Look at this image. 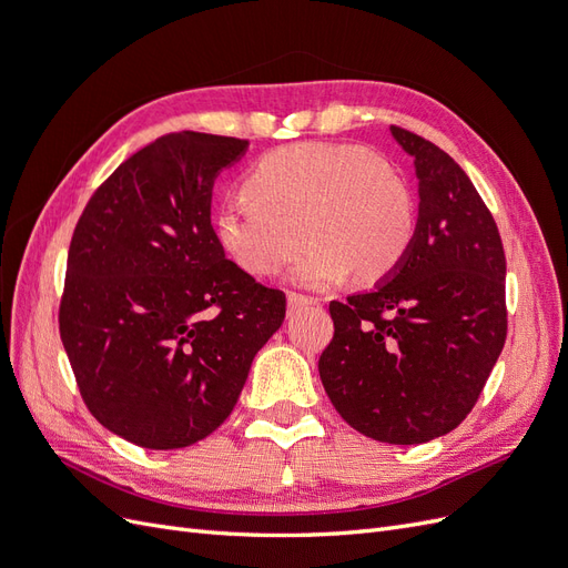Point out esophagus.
<instances>
[{"label":"esophagus","instance_id":"esophagus-1","mask_svg":"<svg viewBox=\"0 0 568 568\" xmlns=\"http://www.w3.org/2000/svg\"><path fill=\"white\" fill-rule=\"evenodd\" d=\"M286 305H288V315H294V313H298L301 307H305V305H317V298L303 296V294H296V291H291V294L286 296Z\"/></svg>","mask_w":568,"mask_h":568}]
</instances>
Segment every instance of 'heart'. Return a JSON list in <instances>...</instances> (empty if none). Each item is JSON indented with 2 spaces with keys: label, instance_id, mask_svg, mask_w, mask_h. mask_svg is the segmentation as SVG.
<instances>
[{
  "label": "heart",
  "instance_id": "heart-1",
  "mask_svg": "<svg viewBox=\"0 0 568 568\" xmlns=\"http://www.w3.org/2000/svg\"><path fill=\"white\" fill-rule=\"evenodd\" d=\"M244 194L215 213L217 242L253 277H274L311 244L294 282L326 288L379 282L415 242L417 203L390 161L355 144H294L267 153Z\"/></svg>",
  "mask_w": 568,
  "mask_h": 568
}]
</instances>
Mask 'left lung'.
<instances>
[{
  "label": "left lung",
  "instance_id": "8db88e82",
  "mask_svg": "<svg viewBox=\"0 0 568 568\" xmlns=\"http://www.w3.org/2000/svg\"><path fill=\"white\" fill-rule=\"evenodd\" d=\"M419 178L405 261L367 294L332 301L320 379L355 432L393 445L450 434L476 405L507 338L505 248L467 173L390 125Z\"/></svg>",
  "mask_w": 568,
  "mask_h": 568
}]
</instances>
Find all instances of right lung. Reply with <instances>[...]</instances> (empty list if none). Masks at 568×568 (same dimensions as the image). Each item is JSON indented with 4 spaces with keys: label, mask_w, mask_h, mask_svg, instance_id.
Here are the masks:
<instances>
[{
    "label": "right lung",
    "mask_w": 568,
    "mask_h": 568,
    "mask_svg": "<svg viewBox=\"0 0 568 568\" xmlns=\"http://www.w3.org/2000/svg\"><path fill=\"white\" fill-rule=\"evenodd\" d=\"M248 142L170 132L120 163L84 205L59 332L84 405L149 450L186 448L230 417L286 296L227 261L213 182Z\"/></svg>",
    "instance_id": "obj_1"
}]
</instances>
